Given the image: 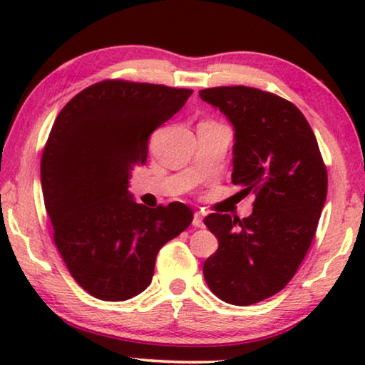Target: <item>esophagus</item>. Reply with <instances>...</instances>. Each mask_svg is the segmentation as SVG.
Returning <instances> with one entry per match:
<instances>
[{
  "mask_svg": "<svg viewBox=\"0 0 365 365\" xmlns=\"http://www.w3.org/2000/svg\"><path fill=\"white\" fill-rule=\"evenodd\" d=\"M192 226L194 227H204V222H202V214L201 212H194V217H192Z\"/></svg>",
  "mask_w": 365,
  "mask_h": 365,
  "instance_id": "obj_1",
  "label": "esophagus"
}]
</instances>
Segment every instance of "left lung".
I'll return each instance as SVG.
<instances>
[{"instance_id":"left-lung-1","label":"left lung","mask_w":365,"mask_h":365,"mask_svg":"<svg viewBox=\"0 0 365 365\" xmlns=\"http://www.w3.org/2000/svg\"><path fill=\"white\" fill-rule=\"evenodd\" d=\"M234 126L232 182L256 194L252 214L204 217L219 247L202 267L212 294L251 306L287 286L316 234L327 169L304 114L277 94L249 86L199 91Z\"/></svg>"}]
</instances>
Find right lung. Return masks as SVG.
Listing matches in <instances>:
<instances>
[{
  "label": "right lung",
  "mask_w": 365,
  "mask_h": 365,
  "mask_svg": "<svg viewBox=\"0 0 365 365\" xmlns=\"http://www.w3.org/2000/svg\"><path fill=\"white\" fill-rule=\"evenodd\" d=\"M191 93L104 79L78 93L53 124L41 158L44 207L64 264L93 297L119 302L143 292L159 249L192 222L186 204L151 209L128 192L151 133Z\"/></svg>",
  "instance_id": "1"
}]
</instances>
